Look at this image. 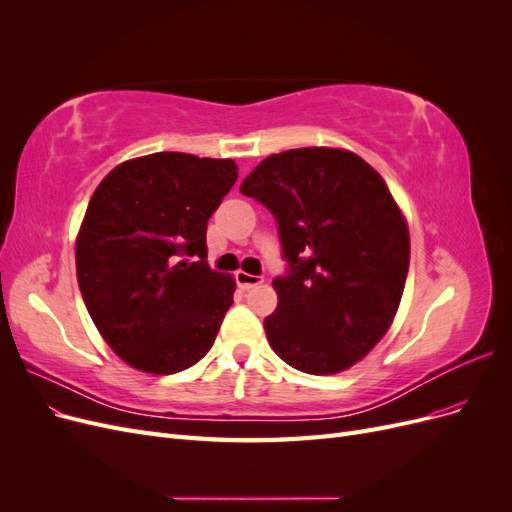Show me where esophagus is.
I'll list each match as a JSON object with an SVG mask.
<instances>
[{"instance_id": "34e87169", "label": "esophagus", "mask_w": 512, "mask_h": 512, "mask_svg": "<svg viewBox=\"0 0 512 512\" xmlns=\"http://www.w3.org/2000/svg\"><path fill=\"white\" fill-rule=\"evenodd\" d=\"M237 284H239V288H243V290H250V288H254V286H258V284H262V277H258V275H250V273H245V271H237Z\"/></svg>"}]
</instances>
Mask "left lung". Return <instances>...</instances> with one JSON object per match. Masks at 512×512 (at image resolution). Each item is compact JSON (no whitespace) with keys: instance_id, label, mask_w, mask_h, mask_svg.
<instances>
[{"instance_id":"8db88e82","label":"left lung","mask_w":512,"mask_h":512,"mask_svg":"<svg viewBox=\"0 0 512 512\" xmlns=\"http://www.w3.org/2000/svg\"><path fill=\"white\" fill-rule=\"evenodd\" d=\"M280 224L290 275L275 277L269 346L305 374H339L391 329L410 232L389 185L348 149L303 147L262 160L241 183Z\"/></svg>"}]
</instances>
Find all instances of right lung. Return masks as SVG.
Returning <instances> with one entry per match:
<instances>
[{
	"label": "right lung",
	"instance_id": "obj_1",
	"mask_svg": "<svg viewBox=\"0 0 512 512\" xmlns=\"http://www.w3.org/2000/svg\"><path fill=\"white\" fill-rule=\"evenodd\" d=\"M237 177L230 158L160 151L100 181L76 235V280L123 363L168 376L211 350L235 280L205 262L207 222Z\"/></svg>",
	"mask_w": 512,
	"mask_h": 512
}]
</instances>
